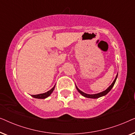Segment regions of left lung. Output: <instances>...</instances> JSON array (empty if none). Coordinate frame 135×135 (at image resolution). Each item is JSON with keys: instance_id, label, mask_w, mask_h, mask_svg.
Masks as SVG:
<instances>
[{"instance_id": "left-lung-1", "label": "left lung", "mask_w": 135, "mask_h": 135, "mask_svg": "<svg viewBox=\"0 0 135 135\" xmlns=\"http://www.w3.org/2000/svg\"><path fill=\"white\" fill-rule=\"evenodd\" d=\"M117 76H118V74L116 75L115 79H114V80L113 81V82L112 83V84L110 85L109 86V87L107 88L106 90H104V91H103L102 92H100V93H97V94H91V95H90V94H87V93H84V92H83L81 91L80 89H79L78 87H77L76 85H75V86H76V88L77 90V91H78L79 93H80L81 95H82L83 97H86V98H93V99H96V98H100V97H102L103 96H105L107 94H108L109 92L111 89L113 87L114 84H115V81L117 80Z\"/></svg>"}]
</instances>
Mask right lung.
<instances>
[{"instance_id":"obj_1","label":"right lung","mask_w":135,"mask_h":135,"mask_svg":"<svg viewBox=\"0 0 135 135\" xmlns=\"http://www.w3.org/2000/svg\"><path fill=\"white\" fill-rule=\"evenodd\" d=\"M55 88V85L54 86L51 88V90H50L49 91H48L45 93H41V94H38V95H31V97H32L33 98H37V99H45L47 98V97H49L50 95H51V93H53V90H54Z\"/></svg>"}]
</instances>
